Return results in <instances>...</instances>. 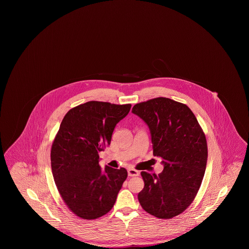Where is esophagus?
Here are the masks:
<instances>
[{
  "label": "esophagus",
  "mask_w": 249,
  "mask_h": 249,
  "mask_svg": "<svg viewBox=\"0 0 249 249\" xmlns=\"http://www.w3.org/2000/svg\"><path fill=\"white\" fill-rule=\"evenodd\" d=\"M128 176L129 177H138L139 176V171L135 170V169H129L128 170Z\"/></svg>",
  "instance_id": "34e87169"
}]
</instances>
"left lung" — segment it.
Returning a JSON list of instances; mask_svg holds the SVG:
<instances>
[{
	"instance_id": "obj_1",
	"label": "left lung",
	"mask_w": 249,
	"mask_h": 249,
	"mask_svg": "<svg viewBox=\"0 0 249 249\" xmlns=\"http://www.w3.org/2000/svg\"><path fill=\"white\" fill-rule=\"evenodd\" d=\"M148 126L153 155L161 158L163 171L142 172L144 188L138 200L144 211L169 219L184 212L201 187L207 162V143L192 111L169 98L135 105L131 111Z\"/></svg>"
}]
</instances>
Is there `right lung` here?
Listing matches in <instances>:
<instances>
[{"instance_id":"obj_1","label":"right lung","mask_w":249,"mask_h":249,"mask_svg":"<svg viewBox=\"0 0 249 249\" xmlns=\"http://www.w3.org/2000/svg\"><path fill=\"white\" fill-rule=\"evenodd\" d=\"M130 107L91 101L71 109L60 123L51 147L52 174L62 200L81 218L108 213L128 177L124 168L102 169L99 152Z\"/></svg>"}]
</instances>
